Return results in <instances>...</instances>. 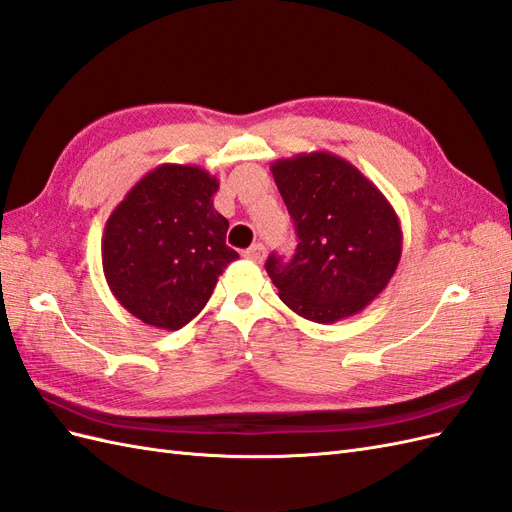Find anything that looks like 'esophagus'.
<instances>
[{
  "label": "esophagus",
  "mask_w": 512,
  "mask_h": 512,
  "mask_svg": "<svg viewBox=\"0 0 512 512\" xmlns=\"http://www.w3.org/2000/svg\"><path fill=\"white\" fill-rule=\"evenodd\" d=\"M244 257L255 261V264H261V261L266 259V246L257 242V244H253L251 248H248V251H244Z\"/></svg>",
  "instance_id": "esophagus-1"
}]
</instances>
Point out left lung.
Wrapping results in <instances>:
<instances>
[{
	"instance_id": "1",
	"label": "left lung",
	"mask_w": 512,
	"mask_h": 512,
	"mask_svg": "<svg viewBox=\"0 0 512 512\" xmlns=\"http://www.w3.org/2000/svg\"><path fill=\"white\" fill-rule=\"evenodd\" d=\"M270 170L298 235L290 261L274 253L266 261L281 300L318 324L355 316L400 264L396 209L357 166L329 151L283 157Z\"/></svg>"
}]
</instances>
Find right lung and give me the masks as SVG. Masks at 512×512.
Here are the masks:
<instances>
[{
  "instance_id": "right-lung-1",
  "label": "right lung",
  "mask_w": 512,
  "mask_h": 512,
  "mask_svg": "<svg viewBox=\"0 0 512 512\" xmlns=\"http://www.w3.org/2000/svg\"><path fill=\"white\" fill-rule=\"evenodd\" d=\"M218 179L192 164H160L114 207L101 240L114 298L144 324L177 331L199 316L240 255L225 244Z\"/></svg>"
}]
</instances>
